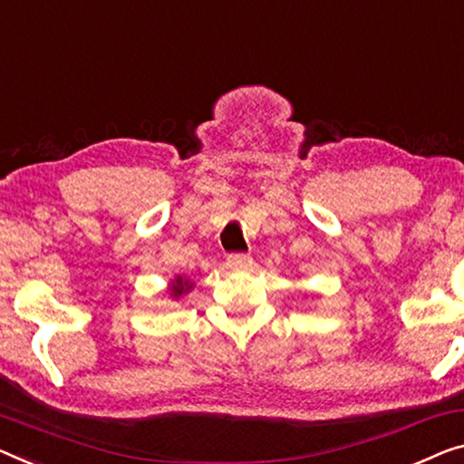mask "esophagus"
Returning a JSON list of instances; mask_svg holds the SVG:
<instances>
[{
  "label": "esophagus",
  "mask_w": 464,
  "mask_h": 464,
  "mask_svg": "<svg viewBox=\"0 0 464 464\" xmlns=\"http://www.w3.org/2000/svg\"><path fill=\"white\" fill-rule=\"evenodd\" d=\"M229 265L233 268H247V266H252V256L250 254H229Z\"/></svg>",
  "instance_id": "esophagus-1"
}]
</instances>
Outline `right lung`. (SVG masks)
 <instances>
[{"instance_id":"add662e5","label":"right lung","mask_w":464,"mask_h":464,"mask_svg":"<svg viewBox=\"0 0 464 464\" xmlns=\"http://www.w3.org/2000/svg\"><path fill=\"white\" fill-rule=\"evenodd\" d=\"M185 289H188V281L183 283L181 276H179L177 283H175V287H172V292H175V295H181V294L185 292Z\"/></svg>"}]
</instances>
